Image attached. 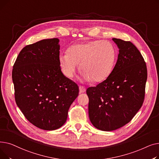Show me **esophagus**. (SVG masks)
Here are the masks:
<instances>
[{
    "label": "esophagus",
    "instance_id": "obj_1",
    "mask_svg": "<svg viewBox=\"0 0 159 159\" xmlns=\"http://www.w3.org/2000/svg\"><path fill=\"white\" fill-rule=\"evenodd\" d=\"M86 88L82 86H79V91L80 93H84L86 91Z\"/></svg>",
    "mask_w": 159,
    "mask_h": 159
}]
</instances>
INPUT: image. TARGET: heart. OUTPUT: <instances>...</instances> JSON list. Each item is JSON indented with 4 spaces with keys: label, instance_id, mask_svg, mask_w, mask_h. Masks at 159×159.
<instances>
[{
    "label": "heart",
    "instance_id": "obj_1",
    "mask_svg": "<svg viewBox=\"0 0 159 159\" xmlns=\"http://www.w3.org/2000/svg\"><path fill=\"white\" fill-rule=\"evenodd\" d=\"M116 58V49L107 40H94L70 46L67 53H61L59 63L67 77L71 78L80 64L86 80L101 82L111 73Z\"/></svg>",
    "mask_w": 159,
    "mask_h": 159
}]
</instances>
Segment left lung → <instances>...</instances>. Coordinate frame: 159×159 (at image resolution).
<instances>
[{
    "label": "left lung",
    "instance_id": "1",
    "mask_svg": "<svg viewBox=\"0 0 159 159\" xmlns=\"http://www.w3.org/2000/svg\"><path fill=\"white\" fill-rule=\"evenodd\" d=\"M118 59L107 78L86 90L91 122L102 131L115 130L128 124L143 106L147 67L139 50L130 41L113 38Z\"/></svg>",
    "mask_w": 159,
    "mask_h": 159
}]
</instances>
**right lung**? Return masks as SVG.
I'll return each instance as SVG.
<instances>
[{
  "mask_svg": "<svg viewBox=\"0 0 159 159\" xmlns=\"http://www.w3.org/2000/svg\"><path fill=\"white\" fill-rule=\"evenodd\" d=\"M58 43L53 38L25 46L12 71L16 105L30 122L44 130L63 126L79 92L61 71Z\"/></svg>",
  "mask_w": 159,
  "mask_h": 159,
  "instance_id": "right-lung-1",
  "label": "right lung"
}]
</instances>
